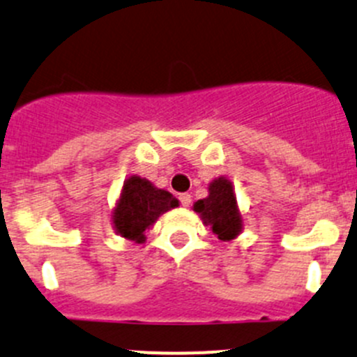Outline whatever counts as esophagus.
<instances>
[{
  "mask_svg": "<svg viewBox=\"0 0 357 357\" xmlns=\"http://www.w3.org/2000/svg\"><path fill=\"white\" fill-rule=\"evenodd\" d=\"M178 201L182 206H189L190 204V194L189 192L178 194Z\"/></svg>",
  "mask_w": 357,
  "mask_h": 357,
  "instance_id": "esophagus-1",
  "label": "esophagus"
}]
</instances>
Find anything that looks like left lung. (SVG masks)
<instances>
[{
    "instance_id": "1",
    "label": "left lung",
    "mask_w": 357,
    "mask_h": 357,
    "mask_svg": "<svg viewBox=\"0 0 357 357\" xmlns=\"http://www.w3.org/2000/svg\"><path fill=\"white\" fill-rule=\"evenodd\" d=\"M194 209L201 215L206 225L211 227L213 234L220 241H230L241 232L242 220L237 211L232 183L227 178L213 180L209 185V196L199 199Z\"/></svg>"
}]
</instances>
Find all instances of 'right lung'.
Masks as SVG:
<instances>
[{
	"label": "right lung",
	"instance_id": "add662e5",
	"mask_svg": "<svg viewBox=\"0 0 357 357\" xmlns=\"http://www.w3.org/2000/svg\"><path fill=\"white\" fill-rule=\"evenodd\" d=\"M178 201L170 192L156 189L149 180L130 177L125 182L122 197L113 213V223L122 237L142 242L144 232L161 213L177 208Z\"/></svg>",
	"mask_w": 357,
	"mask_h": 357
}]
</instances>
